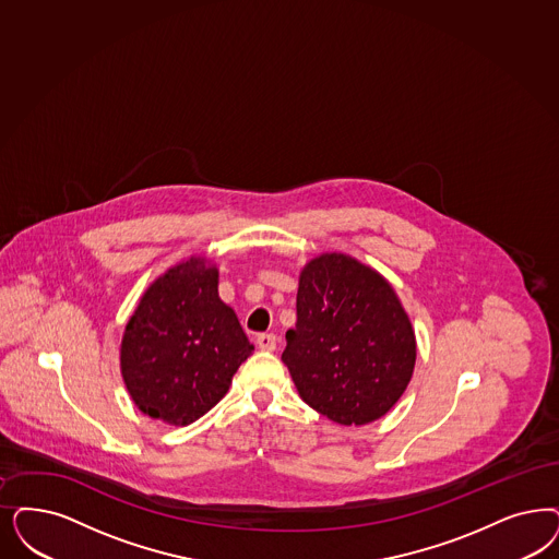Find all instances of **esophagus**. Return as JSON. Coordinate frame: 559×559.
I'll return each instance as SVG.
<instances>
[{
    "mask_svg": "<svg viewBox=\"0 0 559 559\" xmlns=\"http://www.w3.org/2000/svg\"><path fill=\"white\" fill-rule=\"evenodd\" d=\"M255 343H258V347L262 348V350H274L276 348V334L262 332V334H258Z\"/></svg>",
    "mask_w": 559,
    "mask_h": 559,
    "instance_id": "34e87169",
    "label": "esophagus"
}]
</instances>
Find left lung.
<instances>
[{"label": "left lung", "mask_w": 559, "mask_h": 559, "mask_svg": "<svg viewBox=\"0 0 559 559\" xmlns=\"http://www.w3.org/2000/svg\"><path fill=\"white\" fill-rule=\"evenodd\" d=\"M415 357L408 316L376 270L345 253L301 270L283 361L311 408L336 424H371L403 396Z\"/></svg>", "instance_id": "obj_1"}]
</instances>
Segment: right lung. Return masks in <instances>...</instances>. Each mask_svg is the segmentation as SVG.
<instances>
[{"instance_id": "right-lung-1", "label": "right lung", "mask_w": 559, "mask_h": 559, "mask_svg": "<svg viewBox=\"0 0 559 559\" xmlns=\"http://www.w3.org/2000/svg\"><path fill=\"white\" fill-rule=\"evenodd\" d=\"M251 350L235 311L218 297V270L190 258L140 299L121 341V373L142 413L190 425L227 394Z\"/></svg>"}]
</instances>
